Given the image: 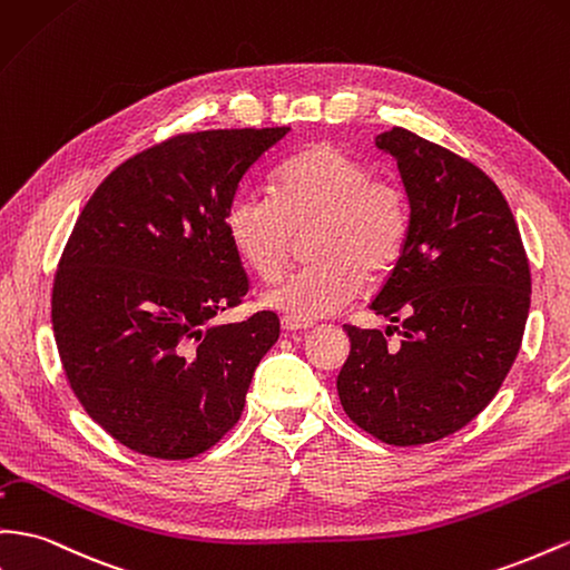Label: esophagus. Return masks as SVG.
<instances>
[{"mask_svg": "<svg viewBox=\"0 0 570 570\" xmlns=\"http://www.w3.org/2000/svg\"><path fill=\"white\" fill-rule=\"evenodd\" d=\"M281 326H283V333H285V335H295V333H304L306 328H309V326H299V323H295V321H287V318H283V323H281Z\"/></svg>", "mask_w": 570, "mask_h": 570, "instance_id": "esophagus-1", "label": "esophagus"}]
</instances>
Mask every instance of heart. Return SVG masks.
<instances>
[{
    "label": "heart",
    "mask_w": 570,
    "mask_h": 570,
    "mask_svg": "<svg viewBox=\"0 0 570 570\" xmlns=\"http://www.w3.org/2000/svg\"><path fill=\"white\" fill-rule=\"evenodd\" d=\"M227 237L261 281L285 268L295 233L318 227V264L289 273L264 304L299 326L335 316L364 289V273H386L405 249L410 206L403 189L372 177L368 165L333 144H314L275 175V196L235 194L225 213Z\"/></svg>",
    "instance_id": "1"
}]
</instances>
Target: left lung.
I'll return each mask as SVG.
<instances>
[{"mask_svg": "<svg viewBox=\"0 0 570 570\" xmlns=\"http://www.w3.org/2000/svg\"><path fill=\"white\" fill-rule=\"evenodd\" d=\"M410 204L405 249L372 312L386 333L345 326L337 374L347 417L391 445L463 429L497 395L530 312V264L513 213L480 167L403 127L376 136ZM395 330L401 337L389 344Z\"/></svg>", "mask_w": 570, "mask_h": 570, "instance_id": "left-lung-1", "label": "left lung"}]
</instances>
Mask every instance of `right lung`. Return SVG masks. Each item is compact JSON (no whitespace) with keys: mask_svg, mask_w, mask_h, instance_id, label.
<instances>
[{"mask_svg":"<svg viewBox=\"0 0 570 570\" xmlns=\"http://www.w3.org/2000/svg\"><path fill=\"white\" fill-rule=\"evenodd\" d=\"M289 127L181 134L121 163L61 254L52 328L71 391L107 434L160 460L208 451L239 420L273 312L213 323L247 295L225 213Z\"/></svg>","mask_w":570,"mask_h":570,"instance_id":"right-lung-1","label":"right lung"}]
</instances>
